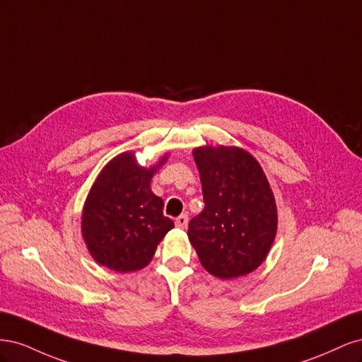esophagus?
Segmentation results:
<instances>
[{
  "label": "esophagus",
  "instance_id": "1",
  "mask_svg": "<svg viewBox=\"0 0 362 362\" xmlns=\"http://www.w3.org/2000/svg\"><path fill=\"white\" fill-rule=\"evenodd\" d=\"M175 223H177V226H178V228H181V229H185V228H187V223H189V217H187V214H181L180 217H177V221H175Z\"/></svg>",
  "mask_w": 362,
  "mask_h": 362
}]
</instances>
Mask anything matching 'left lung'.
Segmentation results:
<instances>
[{"label": "left lung", "mask_w": 362, "mask_h": 362, "mask_svg": "<svg viewBox=\"0 0 362 362\" xmlns=\"http://www.w3.org/2000/svg\"><path fill=\"white\" fill-rule=\"evenodd\" d=\"M205 208L189 223L202 267L221 279L249 275L267 258L278 229L275 196L257 158L238 146L193 149Z\"/></svg>", "instance_id": "8db88e82"}]
</instances>
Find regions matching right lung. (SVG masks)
<instances>
[{
  "label": "right lung",
  "mask_w": 362,
  "mask_h": 362,
  "mask_svg": "<svg viewBox=\"0 0 362 362\" xmlns=\"http://www.w3.org/2000/svg\"><path fill=\"white\" fill-rule=\"evenodd\" d=\"M168 157L144 168L127 151L96 177L83 206L81 235L98 264L119 273L144 269L175 226L163 216V199L151 190L152 177Z\"/></svg>",
  "instance_id": "1"
}]
</instances>
